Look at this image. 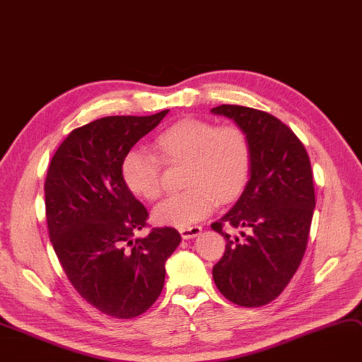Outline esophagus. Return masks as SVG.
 <instances>
[{"label":"esophagus","instance_id":"obj_1","mask_svg":"<svg viewBox=\"0 0 362 362\" xmlns=\"http://www.w3.org/2000/svg\"><path fill=\"white\" fill-rule=\"evenodd\" d=\"M201 231H202V227H199V226H192V227H185V228H180V235L183 237V238H194V237H197L198 234H201Z\"/></svg>","mask_w":362,"mask_h":362}]
</instances>
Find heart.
<instances>
[{
  "label": "heart",
  "instance_id": "1",
  "mask_svg": "<svg viewBox=\"0 0 362 362\" xmlns=\"http://www.w3.org/2000/svg\"><path fill=\"white\" fill-rule=\"evenodd\" d=\"M160 158L142 148L131 150L122 161V177L135 195L156 201L163 194L161 161L186 164L179 195L154 208V218L167 226L187 227L208 216L216 204L233 201L246 185L250 144L237 125L215 127L201 119H182L156 138Z\"/></svg>",
  "mask_w": 362,
  "mask_h": 362
}]
</instances>
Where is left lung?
<instances>
[{"instance_id": "obj_1", "label": "left lung", "mask_w": 362, "mask_h": 362, "mask_svg": "<svg viewBox=\"0 0 362 362\" xmlns=\"http://www.w3.org/2000/svg\"><path fill=\"white\" fill-rule=\"evenodd\" d=\"M211 112L233 119L250 144L243 194L211 224L227 240L212 276L231 303L260 307L284 291L303 260L316 206L310 158L297 135L267 112L237 105ZM224 228L238 229L244 240L231 238Z\"/></svg>"}]
</instances>
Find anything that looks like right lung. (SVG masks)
I'll use <instances>...</instances> for the list:
<instances>
[{
	"label": "right lung",
	"instance_id": "obj_1",
	"mask_svg": "<svg viewBox=\"0 0 362 362\" xmlns=\"http://www.w3.org/2000/svg\"><path fill=\"white\" fill-rule=\"evenodd\" d=\"M167 113L93 120L64 139L47 168L46 221L62 269L87 303L116 319L154 304L182 240L172 227L135 238L148 212L122 177L125 156Z\"/></svg>",
	"mask_w": 362,
	"mask_h": 362
}]
</instances>
